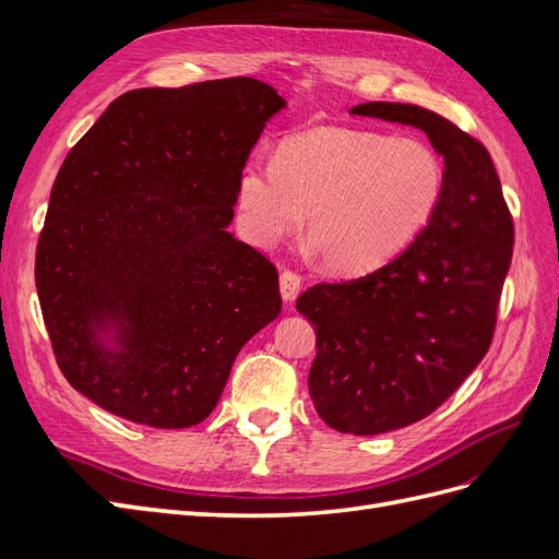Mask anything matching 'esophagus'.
Returning a JSON list of instances; mask_svg holds the SVG:
<instances>
[{"label": "esophagus", "instance_id": "1", "mask_svg": "<svg viewBox=\"0 0 559 559\" xmlns=\"http://www.w3.org/2000/svg\"><path fill=\"white\" fill-rule=\"evenodd\" d=\"M280 292H282V298L286 302L296 300V296L300 292V275L294 273V270H282V273H280Z\"/></svg>", "mask_w": 559, "mask_h": 559}]
</instances>
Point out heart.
<instances>
[{
  "label": "heart",
  "mask_w": 559,
  "mask_h": 559,
  "mask_svg": "<svg viewBox=\"0 0 559 559\" xmlns=\"http://www.w3.org/2000/svg\"><path fill=\"white\" fill-rule=\"evenodd\" d=\"M445 191L438 151L413 138L324 128L294 134L275 160L251 158L238 177V214L257 245L308 235L343 275L392 261L431 224Z\"/></svg>",
  "instance_id": "obj_1"
}]
</instances>
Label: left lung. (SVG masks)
I'll use <instances>...</instances> for the list:
<instances>
[{
  "instance_id": "1",
  "label": "left lung",
  "mask_w": 559,
  "mask_h": 559,
  "mask_svg": "<svg viewBox=\"0 0 559 559\" xmlns=\"http://www.w3.org/2000/svg\"><path fill=\"white\" fill-rule=\"evenodd\" d=\"M352 114L425 130L445 158L441 207L408 249L296 300L317 331L308 386L319 417L335 431L373 436L431 415L480 364L515 233L480 140L417 105L366 103Z\"/></svg>"
}]
</instances>
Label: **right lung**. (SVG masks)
Listing matches in <instances>:
<instances>
[{
	"label": "right lung",
	"instance_id": "add662e5",
	"mask_svg": "<svg viewBox=\"0 0 559 559\" xmlns=\"http://www.w3.org/2000/svg\"><path fill=\"white\" fill-rule=\"evenodd\" d=\"M282 107L249 76L138 88L67 154L35 282L62 376L99 408L156 429L198 425L242 345L280 314L277 267L226 226L242 165ZM109 323L118 350L96 337Z\"/></svg>",
	"mask_w": 559,
	"mask_h": 559
}]
</instances>
